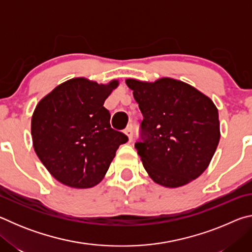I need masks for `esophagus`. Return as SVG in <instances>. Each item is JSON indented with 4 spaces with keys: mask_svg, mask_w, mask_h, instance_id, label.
<instances>
[{
    "mask_svg": "<svg viewBox=\"0 0 252 252\" xmlns=\"http://www.w3.org/2000/svg\"><path fill=\"white\" fill-rule=\"evenodd\" d=\"M125 133L127 135V139H129V141H132V139H133V130H132V126H127L126 127Z\"/></svg>",
    "mask_w": 252,
    "mask_h": 252,
    "instance_id": "1",
    "label": "esophagus"
}]
</instances>
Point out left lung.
Here are the masks:
<instances>
[{"instance_id":"1","label":"left lung","mask_w":252,"mask_h":252,"mask_svg":"<svg viewBox=\"0 0 252 252\" xmlns=\"http://www.w3.org/2000/svg\"><path fill=\"white\" fill-rule=\"evenodd\" d=\"M143 120L134 144L155 182L168 188L197 179L215 155L220 139L219 114L208 96L181 81L153 83L127 79Z\"/></svg>"}]
</instances>
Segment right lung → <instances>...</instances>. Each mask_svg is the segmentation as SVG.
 Returning a JSON list of instances; mask_svg holds the SVG:
<instances>
[{
  "mask_svg": "<svg viewBox=\"0 0 252 252\" xmlns=\"http://www.w3.org/2000/svg\"><path fill=\"white\" fill-rule=\"evenodd\" d=\"M118 81L97 84L76 78L58 85L34 110L31 133L37 157L63 185L96 186L127 136L111 127L103 104Z\"/></svg>",
  "mask_w": 252,
  "mask_h": 252,
  "instance_id": "add662e5",
  "label": "right lung"
}]
</instances>
